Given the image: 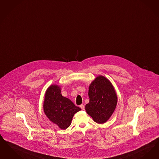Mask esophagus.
Masks as SVG:
<instances>
[{
  "mask_svg": "<svg viewBox=\"0 0 159 159\" xmlns=\"http://www.w3.org/2000/svg\"><path fill=\"white\" fill-rule=\"evenodd\" d=\"M80 108H81L82 110H84V105H83V104L80 105Z\"/></svg>",
  "mask_w": 159,
  "mask_h": 159,
  "instance_id": "1",
  "label": "esophagus"
}]
</instances>
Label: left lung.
<instances>
[{
  "mask_svg": "<svg viewBox=\"0 0 159 159\" xmlns=\"http://www.w3.org/2000/svg\"><path fill=\"white\" fill-rule=\"evenodd\" d=\"M89 102L85 110L98 124L106 122L114 113L118 97L112 83L102 75L96 77L90 84Z\"/></svg>",
  "mask_w": 159,
  "mask_h": 159,
  "instance_id": "obj_1",
  "label": "left lung"
}]
</instances>
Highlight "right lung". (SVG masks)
<instances>
[{
  "label": "right lung",
  "mask_w": 159,
  "mask_h": 159,
  "mask_svg": "<svg viewBox=\"0 0 159 159\" xmlns=\"http://www.w3.org/2000/svg\"><path fill=\"white\" fill-rule=\"evenodd\" d=\"M43 108L47 118L61 129L69 127L74 115L81 110L61 94V88L51 84L45 93Z\"/></svg>",
  "instance_id": "1"
}]
</instances>
